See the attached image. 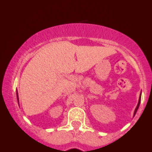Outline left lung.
<instances>
[{"mask_svg":"<svg viewBox=\"0 0 152 152\" xmlns=\"http://www.w3.org/2000/svg\"><path fill=\"white\" fill-rule=\"evenodd\" d=\"M140 95H141V92H140ZM140 98H141V97H140H140H139V100H138V105H137L136 108H135V111H134V114H133V116H135V114H136L137 111H138V108H139V105H140Z\"/></svg>","mask_w":152,"mask_h":152,"instance_id":"1","label":"left lung"}]
</instances>
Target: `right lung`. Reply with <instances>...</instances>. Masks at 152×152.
Here are the masks:
<instances>
[{
    "mask_svg": "<svg viewBox=\"0 0 152 152\" xmlns=\"http://www.w3.org/2000/svg\"><path fill=\"white\" fill-rule=\"evenodd\" d=\"M17 101H18V103H19V97H18V92H17Z\"/></svg>",
    "mask_w": 152,
    "mask_h": 152,
    "instance_id": "right-lung-1",
    "label": "right lung"
}]
</instances>
